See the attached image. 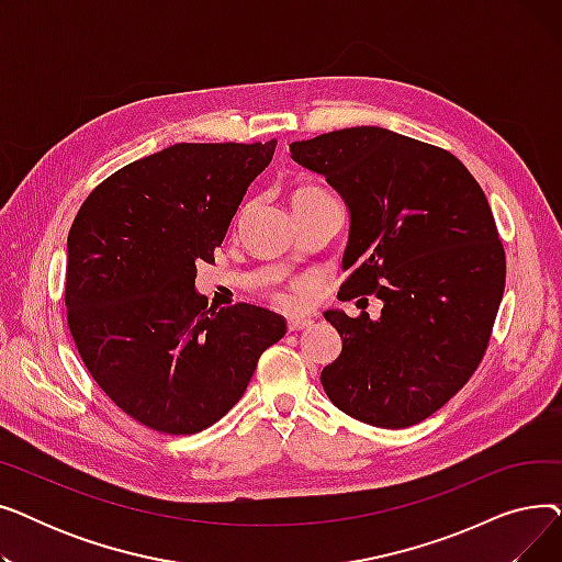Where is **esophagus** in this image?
Wrapping results in <instances>:
<instances>
[{
	"label": "esophagus",
	"mask_w": 562,
	"mask_h": 562,
	"mask_svg": "<svg viewBox=\"0 0 562 562\" xmlns=\"http://www.w3.org/2000/svg\"><path fill=\"white\" fill-rule=\"evenodd\" d=\"M307 326H312V321H310V318H305V316H289V321H286V328H289L291 333L305 330Z\"/></svg>",
	"instance_id": "34e87169"
}]
</instances>
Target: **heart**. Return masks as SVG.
I'll return each mask as SVG.
<instances>
[{"label": "heart", "instance_id": "b5f03b06", "mask_svg": "<svg viewBox=\"0 0 562 562\" xmlns=\"http://www.w3.org/2000/svg\"><path fill=\"white\" fill-rule=\"evenodd\" d=\"M301 191H314V189H301ZM280 303H284V305H291V301H289V299H280Z\"/></svg>", "mask_w": 562, "mask_h": 562}]
</instances>
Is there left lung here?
Returning a JSON list of instances; mask_svg holds the SVG:
<instances>
[{
    "mask_svg": "<svg viewBox=\"0 0 562 562\" xmlns=\"http://www.w3.org/2000/svg\"><path fill=\"white\" fill-rule=\"evenodd\" d=\"M289 150L348 206L339 299L382 301L375 321L323 314L344 346L321 385L352 419L415 426L464 387L487 348L506 286L490 202L451 153L382 127L328 132Z\"/></svg>",
    "mask_w": 562,
    "mask_h": 562,
    "instance_id": "1",
    "label": "left lung"
}]
</instances>
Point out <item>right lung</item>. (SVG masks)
Segmentation results:
<instances>
[{
    "label": "right lung",
    "instance_id": "obj_1",
    "mask_svg": "<svg viewBox=\"0 0 562 562\" xmlns=\"http://www.w3.org/2000/svg\"><path fill=\"white\" fill-rule=\"evenodd\" d=\"M278 140L177 143L127 164L86 198L68 234L66 307L79 356L138 424L193 435L248 387L280 341V314L206 310L195 263L214 261Z\"/></svg>",
    "mask_w": 562,
    "mask_h": 562
}]
</instances>
